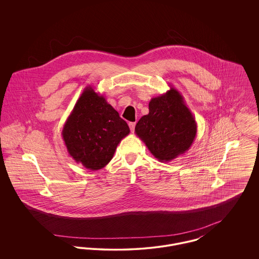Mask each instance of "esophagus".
<instances>
[{"instance_id": "esophagus-1", "label": "esophagus", "mask_w": 259, "mask_h": 259, "mask_svg": "<svg viewBox=\"0 0 259 259\" xmlns=\"http://www.w3.org/2000/svg\"><path fill=\"white\" fill-rule=\"evenodd\" d=\"M135 122H129V127H130V130L132 132H134V130H135Z\"/></svg>"}]
</instances>
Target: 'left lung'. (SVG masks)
<instances>
[{
	"instance_id": "1",
	"label": "left lung",
	"mask_w": 259,
	"mask_h": 259,
	"mask_svg": "<svg viewBox=\"0 0 259 259\" xmlns=\"http://www.w3.org/2000/svg\"><path fill=\"white\" fill-rule=\"evenodd\" d=\"M149 112L136 124V135L160 162H169L191 147L197 123L184 97L174 87L151 99Z\"/></svg>"
}]
</instances>
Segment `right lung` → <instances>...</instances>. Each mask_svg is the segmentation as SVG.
Here are the masks:
<instances>
[{
    "label": "right lung",
    "instance_id": "1",
    "mask_svg": "<svg viewBox=\"0 0 259 259\" xmlns=\"http://www.w3.org/2000/svg\"><path fill=\"white\" fill-rule=\"evenodd\" d=\"M130 129L103 95L87 87L62 130L69 154L76 163L96 171L112 159Z\"/></svg>",
    "mask_w": 259,
    "mask_h": 259
}]
</instances>
